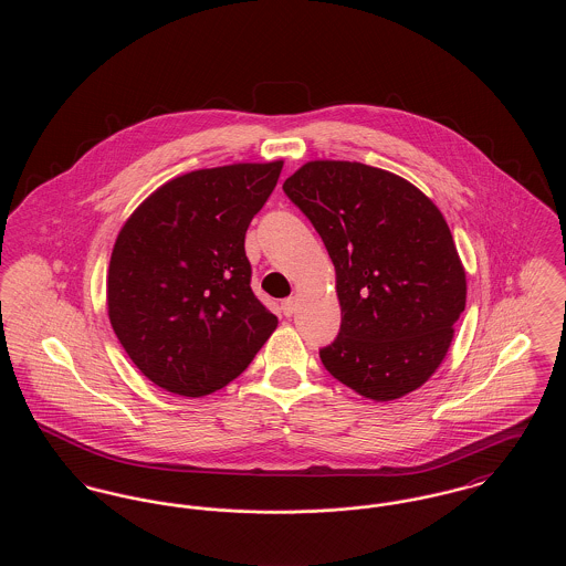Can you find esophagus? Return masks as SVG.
Listing matches in <instances>:
<instances>
[{"instance_id":"1","label":"esophagus","mask_w":566,"mask_h":566,"mask_svg":"<svg viewBox=\"0 0 566 566\" xmlns=\"http://www.w3.org/2000/svg\"><path fill=\"white\" fill-rule=\"evenodd\" d=\"M282 312H284V316H293L296 312V298L295 296H289V298H284L282 301Z\"/></svg>"}]
</instances>
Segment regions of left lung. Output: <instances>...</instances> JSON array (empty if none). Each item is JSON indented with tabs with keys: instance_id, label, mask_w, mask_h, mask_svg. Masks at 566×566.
<instances>
[{
	"instance_id": "8db88e82",
	"label": "left lung",
	"mask_w": 566,
	"mask_h": 566,
	"mask_svg": "<svg viewBox=\"0 0 566 566\" xmlns=\"http://www.w3.org/2000/svg\"><path fill=\"white\" fill-rule=\"evenodd\" d=\"M335 265L342 328L326 371L371 401H395L437 371L464 312L467 275L439 208L365 163L310 161L284 182Z\"/></svg>"
}]
</instances>
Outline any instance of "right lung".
<instances>
[{
	"label": "right lung",
	"mask_w": 566,
	"mask_h": 566,
	"mask_svg": "<svg viewBox=\"0 0 566 566\" xmlns=\"http://www.w3.org/2000/svg\"><path fill=\"white\" fill-rule=\"evenodd\" d=\"M284 161L178 176L144 199L109 259L108 316L135 367L163 390L203 397L252 363L277 318L250 289L245 231Z\"/></svg>",
	"instance_id": "add662e5"
}]
</instances>
